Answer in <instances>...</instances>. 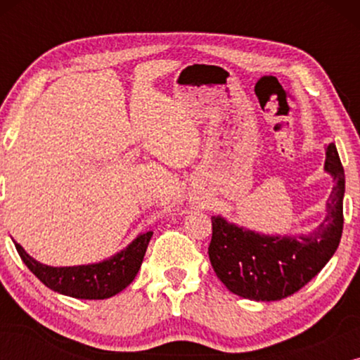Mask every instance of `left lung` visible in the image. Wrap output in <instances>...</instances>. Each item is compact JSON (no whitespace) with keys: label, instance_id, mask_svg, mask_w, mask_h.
Returning <instances> with one entry per match:
<instances>
[{"label":"left lung","instance_id":"left-lung-1","mask_svg":"<svg viewBox=\"0 0 360 360\" xmlns=\"http://www.w3.org/2000/svg\"><path fill=\"white\" fill-rule=\"evenodd\" d=\"M324 172L334 181L326 216L308 234H262L219 214L211 216L210 260L229 292L254 302H275L298 292L321 272L336 252L344 224L346 179L334 142L326 147Z\"/></svg>","mask_w":360,"mask_h":360}]
</instances>
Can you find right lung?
<instances>
[{
    "mask_svg": "<svg viewBox=\"0 0 360 360\" xmlns=\"http://www.w3.org/2000/svg\"><path fill=\"white\" fill-rule=\"evenodd\" d=\"M152 234V231L141 233L127 248L101 262L72 267H52L41 264L18 243L14 245L27 269L53 292L80 300H105L122 292L134 280Z\"/></svg>",
    "mask_w": 360,
    "mask_h": 360,
    "instance_id": "right-lung-1",
    "label": "right lung"
}]
</instances>
